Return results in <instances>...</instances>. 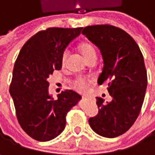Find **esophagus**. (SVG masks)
I'll return each mask as SVG.
<instances>
[{
    "label": "esophagus",
    "mask_w": 155,
    "mask_h": 155,
    "mask_svg": "<svg viewBox=\"0 0 155 155\" xmlns=\"http://www.w3.org/2000/svg\"><path fill=\"white\" fill-rule=\"evenodd\" d=\"M83 100L84 101H91V98H90V97H83Z\"/></svg>",
    "instance_id": "34e87169"
}]
</instances>
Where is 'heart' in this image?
<instances>
[{
  "mask_svg": "<svg viewBox=\"0 0 155 155\" xmlns=\"http://www.w3.org/2000/svg\"><path fill=\"white\" fill-rule=\"evenodd\" d=\"M80 49H81V52L83 55V57L86 59L90 56H92V55H96V50L95 48L92 47L90 43H82L81 46H80ZM68 55V52L67 51H64V53L63 54V62L65 61L66 57ZM74 87L75 89L81 91V92H84L88 90V83H87V81L84 79V78H78L77 80L74 81Z\"/></svg>",
  "mask_w": 155,
  "mask_h": 155,
  "instance_id": "1",
  "label": "heart"
}]
</instances>
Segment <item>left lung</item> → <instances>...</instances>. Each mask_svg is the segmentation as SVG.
Here are the masks:
<instances>
[{"label":"left lung","instance_id":"obj_1","mask_svg":"<svg viewBox=\"0 0 155 155\" xmlns=\"http://www.w3.org/2000/svg\"><path fill=\"white\" fill-rule=\"evenodd\" d=\"M82 34L101 51L103 69L98 83L110 80L108 91L112 97L109 102L96 97L99 113L89 124L96 134L114 138L126 133L139 115L147 88L143 56L137 42L118 28L88 26Z\"/></svg>","mask_w":155,"mask_h":155}]
</instances>
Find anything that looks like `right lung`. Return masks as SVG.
<instances>
[{"mask_svg": "<svg viewBox=\"0 0 155 155\" xmlns=\"http://www.w3.org/2000/svg\"><path fill=\"white\" fill-rule=\"evenodd\" d=\"M82 28H50L31 37L21 48L12 73L10 93L18 121L33 139L47 142L58 137L65 127L67 112L81 101L72 90L49 93L47 79L60 70L63 54Z\"/></svg>", "mask_w": 155, "mask_h": 155, "instance_id": "obj_1", "label": "right lung"}]
</instances>
